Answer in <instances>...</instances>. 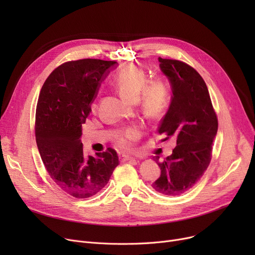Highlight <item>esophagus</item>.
Returning <instances> with one entry per match:
<instances>
[{
    "mask_svg": "<svg viewBox=\"0 0 255 255\" xmlns=\"http://www.w3.org/2000/svg\"><path fill=\"white\" fill-rule=\"evenodd\" d=\"M120 159H121V161H123V162H125V161H127V162H135L136 161L135 158H133L131 156H126V155L120 156Z\"/></svg>",
    "mask_w": 255,
    "mask_h": 255,
    "instance_id": "34e87169",
    "label": "esophagus"
}]
</instances>
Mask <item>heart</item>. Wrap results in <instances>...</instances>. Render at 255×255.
Instances as JSON below:
<instances>
[{
	"label": "heart",
	"mask_w": 255,
	"mask_h": 255,
	"mask_svg": "<svg viewBox=\"0 0 255 255\" xmlns=\"http://www.w3.org/2000/svg\"><path fill=\"white\" fill-rule=\"evenodd\" d=\"M113 85L125 98L137 101L143 115L151 120L161 119L171 102V91L166 80L160 77L148 79L146 72L134 64L125 65L115 75ZM137 136V130L129 128L120 137L118 144L122 149H130Z\"/></svg>",
	"instance_id": "1"
}]
</instances>
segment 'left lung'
<instances>
[{
	"instance_id": "obj_1",
	"label": "left lung",
	"mask_w": 255,
	"mask_h": 255,
	"mask_svg": "<svg viewBox=\"0 0 255 255\" xmlns=\"http://www.w3.org/2000/svg\"><path fill=\"white\" fill-rule=\"evenodd\" d=\"M158 60L172 91L169 109L158 132L166 134V138L175 137L177 145L162 161L156 156L161 175L152 187L163 195L176 196L192 188L207 170L218 119L205 80L193 67L179 60Z\"/></svg>"
}]
</instances>
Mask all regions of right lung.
I'll return each mask as SVG.
<instances>
[{
	"instance_id": "right-lung-1",
	"label": "right lung",
	"mask_w": 255,
	"mask_h": 255,
	"mask_svg": "<svg viewBox=\"0 0 255 255\" xmlns=\"http://www.w3.org/2000/svg\"><path fill=\"white\" fill-rule=\"evenodd\" d=\"M115 64L98 59L66 62L49 74L40 91L35 120L38 150L53 182L75 198L101 191L119 165L114 149L86 157L80 141L100 82Z\"/></svg>"
}]
</instances>
